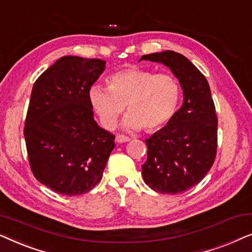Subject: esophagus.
<instances>
[{
    "label": "esophagus",
    "instance_id": "34e87169",
    "mask_svg": "<svg viewBox=\"0 0 252 252\" xmlns=\"http://www.w3.org/2000/svg\"><path fill=\"white\" fill-rule=\"evenodd\" d=\"M130 139L128 136H125V135H122V134H118V135L116 136V141L118 143H124V142H128Z\"/></svg>",
    "mask_w": 252,
    "mask_h": 252
}]
</instances>
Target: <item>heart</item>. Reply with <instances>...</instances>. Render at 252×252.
<instances>
[{
    "instance_id": "obj_1",
    "label": "heart",
    "mask_w": 252,
    "mask_h": 252,
    "mask_svg": "<svg viewBox=\"0 0 252 252\" xmlns=\"http://www.w3.org/2000/svg\"><path fill=\"white\" fill-rule=\"evenodd\" d=\"M108 88L93 86L89 101L105 128L117 125L125 105L128 113L123 120L126 130L149 132L164 127L177 112L181 87L171 74H157L139 67L117 71L108 77Z\"/></svg>"
}]
</instances>
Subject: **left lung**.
<instances>
[{
  "mask_svg": "<svg viewBox=\"0 0 252 252\" xmlns=\"http://www.w3.org/2000/svg\"><path fill=\"white\" fill-rule=\"evenodd\" d=\"M164 64L180 82L184 103L163 128L146 140V184L161 194H180L197 185L217 154L218 119L209 82L184 55L172 50L143 55L140 61Z\"/></svg>",
  "mask_w": 252,
  "mask_h": 252,
  "instance_id": "1",
  "label": "left lung"
}]
</instances>
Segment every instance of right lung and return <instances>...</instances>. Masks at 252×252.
I'll return each mask as SVG.
<instances>
[{
    "mask_svg": "<svg viewBox=\"0 0 252 252\" xmlns=\"http://www.w3.org/2000/svg\"><path fill=\"white\" fill-rule=\"evenodd\" d=\"M105 62L64 56L36 79L24 136L34 177L51 190L77 196L102 179L115 135L94 119L89 91Z\"/></svg>",
    "mask_w": 252,
    "mask_h": 252,
    "instance_id": "add662e5",
    "label": "right lung"
}]
</instances>
